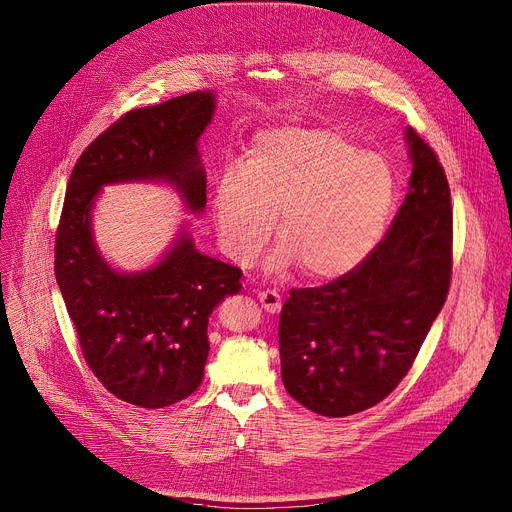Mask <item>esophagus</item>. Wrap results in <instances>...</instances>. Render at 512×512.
<instances>
[{
	"mask_svg": "<svg viewBox=\"0 0 512 512\" xmlns=\"http://www.w3.org/2000/svg\"><path fill=\"white\" fill-rule=\"evenodd\" d=\"M259 303L265 311H270V313H278L282 309V297H280V292H276V290H261L259 292Z\"/></svg>",
	"mask_w": 512,
	"mask_h": 512,
	"instance_id": "esophagus-1",
	"label": "esophagus"
}]
</instances>
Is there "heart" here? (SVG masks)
<instances>
[{"instance_id":"obj_1","label":"heart","mask_w":512,"mask_h":512,"mask_svg":"<svg viewBox=\"0 0 512 512\" xmlns=\"http://www.w3.org/2000/svg\"><path fill=\"white\" fill-rule=\"evenodd\" d=\"M396 199L388 159L359 151L346 134L284 126L255 139L245 168L230 166L215 184L213 211L228 255L251 263L274 232L282 245L272 272L297 263L311 280L355 270L378 245Z\"/></svg>"}]
</instances>
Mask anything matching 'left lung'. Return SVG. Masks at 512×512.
<instances>
[{
	"label": "left lung",
	"mask_w": 512,
	"mask_h": 512,
	"mask_svg": "<svg viewBox=\"0 0 512 512\" xmlns=\"http://www.w3.org/2000/svg\"><path fill=\"white\" fill-rule=\"evenodd\" d=\"M409 193L363 263L315 288H292L280 313L282 382L324 417L382 402L409 373L444 307L452 274L450 188L436 151L407 128Z\"/></svg>",
	"instance_id": "left-lung-1"
}]
</instances>
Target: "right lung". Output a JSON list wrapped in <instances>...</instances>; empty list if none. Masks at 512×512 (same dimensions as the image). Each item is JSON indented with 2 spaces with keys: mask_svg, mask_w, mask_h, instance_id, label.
<instances>
[{
  "mask_svg": "<svg viewBox=\"0 0 512 512\" xmlns=\"http://www.w3.org/2000/svg\"><path fill=\"white\" fill-rule=\"evenodd\" d=\"M215 95L195 91L124 114L83 151L56 234V280L97 380L141 409H164L203 382L211 311L240 292L242 272L195 249L186 230L145 272L122 274L95 247L91 211L103 184L161 180L193 213L207 203L199 137Z\"/></svg>",
  "mask_w": 512,
  "mask_h": 512,
  "instance_id": "right-lung-1",
  "label": "right lung"
}]
</instances>
